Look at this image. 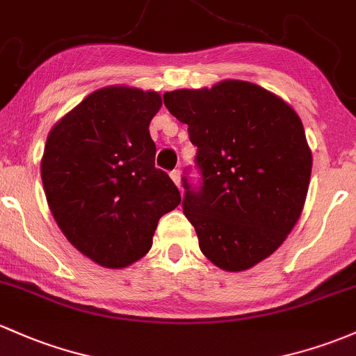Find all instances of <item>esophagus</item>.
Listing matches in <instances>:
<instances>
[{"instance_id": "1", "label": "esophagus", "mask_w": 356, "mask_h": 356, "mask_svg": "<svg viewBox=\"0 0 356 356\" xmlns=\"http://www.w3.org/2000/svg\"><path fill=\"white\" fill-rule=\"evenodd\" d=\"M170 177H171V179H173L175 181V185L178 186V188H181V171L179 170H173L170 173Z\"/></svg>"}]
</instances>
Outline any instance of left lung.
Wrapping results in <instances>:
<instances>
[{
  "mask_svg": "<svg viewBox=\"0 0 356 356\" xmlns=\"http://www.w3.org/2000/svg\"><path fill=\"white\" fill-rule=\"evenodd\" d=\"M197 146L198 185L183 177V213L213 265L243 271L268 258L299 220L312 156L290 105L253 83L163 95Z\"/></svg>",
  "mask_w": 356,
  "mask_h": 356,
  "instance_id": "left-lung-1",
  "label": "left lung"
}]
</instances>
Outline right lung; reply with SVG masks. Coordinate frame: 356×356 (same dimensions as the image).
Instances as JSON below:
<instances>
[{
  "instance_id": "right-lung-1",
  "label": "right lung",
  "mask_w": 356,
  "mask_h": 356,
  "mask_svg": "<svg viewBox=\"0 0 356 356\" xmlns=\"http://www.w3.org/2000/svg\"><path fill=\"white\" fill-rule=\"evenodd\" d=\"M156 91L102 88L60 118L47 137L40 173L67 241L106 268H124L151 250L159 219L181 202L154 166L149 134L161 108Z\"/></svg>"
}]
</instances>
